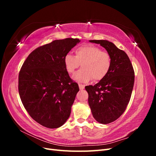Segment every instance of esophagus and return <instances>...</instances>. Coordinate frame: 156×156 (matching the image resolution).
Returning a JSON list of instances; mask_svg holds the SVG:
<instances>
[{
  "label": "esophagus",
  "instance_id": "obj_1",
  "mask_svg": "<svg viewBox=\"0 0 156 156\" xmlns=\"http://www.w3.org/2000/svg\"><path fill=\"white\" fill-rule=\"evenodd\" d=\"M84 87H85V85H84V84H79V89L80 90H83L84 88Z\"/></svg>",
  "mask_w": 156,
  "mask_h": 156
}]
</instances>
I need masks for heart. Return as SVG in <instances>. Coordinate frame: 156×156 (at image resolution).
Listing matches in <instances>:
<instances>
[{
	"label": "heart",
	"mask_w": 156,
	"mask_h": 156,
	"mask_svg": "<svg viewBox=\"0 0 156 156\" xmlns=\"http://www.w3.org/2000/svg\"><path fill=\"white\" fill-rule=\"evenodd\" d=\"M75 56L70 53L64 56V64L67 72L72 74L81 64V70L73 79L79 83H87L93 79L101 81L110 71L112 60L107 51L93 45H84L75 49Z\"/></svg>",
	"instance_id": "heart-1"
}]
</instances>
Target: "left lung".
<instances>
[{"instance_id":"1","label":"left lung","mask_w":156,"mask_h":156,"mask_svg":"<svg viewBox=\"0 0 156 156\" xmlns=\"http://www.w3.org/2000/svg\"><path fill=\"white\" fill-rule=\"evenodd\" d=\"M89 41L100 44L111 56V67L107 76L95 85L85 87L93 117L99 123L109 124L123 114L130 100L134 85V70L128 56L112 42Z\"/></svg>"}]
</instances>
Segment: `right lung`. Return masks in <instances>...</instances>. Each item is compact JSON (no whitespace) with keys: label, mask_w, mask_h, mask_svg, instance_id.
<instances>
[{"label":"right lung","mask_w":156,"mask_h":156,"mask_svg":"<svg viewBox=\"0 0 156 156\" xmlns=\"http://www.w3.org/2000/svg\"><path fill=\"white\" fill-rule=\"evenodd\" d=\"M79 42L66 38L39 47L27 58L19 74L23 106L33 119L48 128H58L67 121L79 90L64 64V56Z\"/></svg>","instance_id":"1"}]
</instances>
